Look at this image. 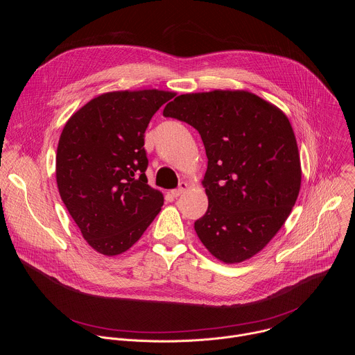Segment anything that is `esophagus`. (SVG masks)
Masks as SVG:
<instances>
[{
	"label": "esophagus",
	"mask_w": 355,
	"mask_h": 355,
	"mask_svg": "<svg viewBox=\"0 0 355 355\" xmlns=\"http://www.w3.org/2000/svg\"><path fill=\"white\" fill-rule=\"evenodd\" d=\"M187 188H188V184H187V182H181L177 189H173V191H171V195L177 198V196H180L181 193H184V192L187 191Z\"/></svg>",
	"instance_id": "obj_1"
}]
</instances>
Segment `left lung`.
<instances>
[{
  "label": "left lung",
  "mask_w": 355,
  "mask_h": 355,
  "mask_svg": "<svg viewBox=\"0 0 355 355\" xmlns=\"http://www.w3.org/2000/svg\"><path fill=\"white\" fill-rule=\"evenodd\" d=\"M193 126L208 168V211L195 232L226 264L256 256L282 227L300 189V159L286 115L248 91L182 94L163 111Z\"/></svg>",
  "instance_id": "left-lung-1"
}]
</instances>
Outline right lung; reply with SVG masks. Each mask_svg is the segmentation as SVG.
Wrapping results in <instances>:
<instances>
[{
    "mask_svg": "<svg viewBox=\"0 0 355 355\" xmlns=\"http://www.w3.org/2000/svg\"><path fill=\"white\" fill-rule=\"evenodd\" d=\"M175 92L112 91L67 121L56 155V181L87 243L104 256L129 250L155 220L163 193L147 184V125Z\"/></svg>",
    "mask_w": 355,
    "mask_h": 355,
    "instance_id": "right-lung-1",
    "label": "right lung"
}]
</instances>
